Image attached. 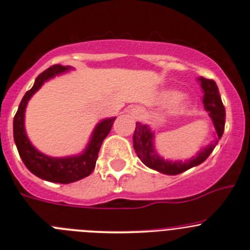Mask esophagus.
I'll return each instance as SVG.
<instances>
[{"mask_svg":"<svg viewBox=\"0 0 250 250\" xmlns=\"http://www.w3.org/2000/svg\"><path fill=\"white\" fill-rule=\"evenodd\" d=\"M130 113L135 119H139V118L142 117V114H143V112H142V109L139 108V107H135V108L131 109Z\"/></svg>","mask_w":250,"mask_h":250,"instance_id":"1","label":"esophagus"}]
</instances>
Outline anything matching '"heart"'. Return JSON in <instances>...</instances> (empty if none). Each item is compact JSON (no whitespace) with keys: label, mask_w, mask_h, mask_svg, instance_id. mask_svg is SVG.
Returning <instances> with one entry per match:
<instances>
[{"label":"heart","mask_w":250,"mask_h":250,"mask_svg":"<svg viewBox=\"0 0 250 250\" xmlns=\"http://www.w3.org/2000/svg\"><path fill=\"white\" fill-rule=\"evenodd\" d=\"M170 95H171V96H176V93H170ZM188 104H189L188 101L182 100L181 103H179L178 104H176V107H175V108H174V111H175V112L182 111V109L187 108V107H188Z\"/></svg>","instance_id":"obj_1"}]
</instances>
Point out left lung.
I'll list each match as a JSON object with an SVG mask.
<instances>
[{
	"label": "left lung",
	"mask_w": 250,
	"mask_h": 250,
	"mask_svg": "<svg viewBox=\"0 0 250 250\" xmlns=\"http://www.w3.org/2000/svg\"><path fill=\"white\" fill-rule=\"evenodd\" d=\"M198 81H199L204 93V108L206 109V112H208V115L216 128V139L208 146L203 147L200 151H198L195 156L190 157L189 160H185L184 162L166 160V158L161 157L155 150V133L150 128V126L136 123L135 133H133V149H135L139 160L150 169H154V170L160 171L166 175H178L180 173H184V171L203 163L210 156L218 141L222 138L225 125V109L223 106L221 95H219L218 87H217L216 82L212 80L204 79V77H199Z\"/></svg>",
	"instance_id": "1"
}]
</instances>
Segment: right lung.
<instances>
[{
    "label": "right lung",
    "mask_w": 250,
    "mask_h": 250,
    "mask_svg": "<svg viewBox=\"0 0 250 250\" xmlns=\"http://www.w3.org/2000/svg\"><path fill=\"white\" fill-rule=\"evenodd\" d=\"M69 70H72L70 65H53L42 72L36 79L33 87L21 100L13 122L14 142L17 144L19 155L28 170L40 179L57 184H71L92 174L95 168L101 144L111 131L115 120V117L100 120V123H98L94 127L85 149L79 155L52 157L42 154L36 146H32L25 128V112L29 99L38 92L45 82Z\"/></svg>",
    "instance_id": "add662e5"
}]
</instances>
